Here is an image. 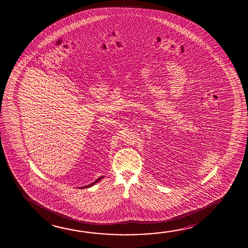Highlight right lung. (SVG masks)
I'll return each mask as SVG.
<instances>
[{
    "mask_svg": "<svg viewBox=\"0 0 248 248\" xmlns=\"http://www.w3.org/2000/svg\"><path fill=\"white\" fill-rule=\"evenodd\" d=\"M102 178H103V177H99V178H98V180H97V181H95V182H94L93 183H92V184H90V185H87V186H85V187H92V186H93V185H94V184H95V183H98V182H99V181H100V180H101ZM83 187H82L81 188H83Z\"/></svg>",
    "mask_w": 248,
    "mask_h": 248,
    "instance_id": "obj_1",
    "label": "right lung"
}]
</instances>
